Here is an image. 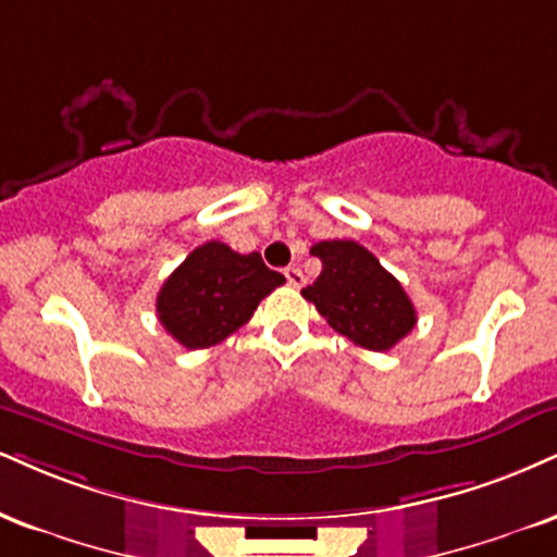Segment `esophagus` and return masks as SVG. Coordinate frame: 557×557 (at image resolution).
Instances as JSON below:
<instances>
[{"label": "esophagus", "mask_w": 557, "mask_h": 557, "mask_svg": "<svg viewBox=\"0 0 557 557\" xmlns=\"http://www.w3.org/2000/svg\"><path fill=\"white\" fill-rule=\"evenodd\" d=\"M285 277H287V283H290L293 287H300V285L306 283L304 272H300L298 267H287V270H285Z\"/></svg>", "instance_id": "esophagus-1"}]
</instances>
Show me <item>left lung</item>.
I'll list each match as a JSON object with an SVG mask.
<instances>
[{"label": "left lung", "instance_id": "obj_1", "mask_svg": "<svg viewBox=\"0 0 557 557\" xmlns=\"http://www.w3.org/2000/svg\"><path fill=\"white\" fill-rule=\"evenodd\" d=\"M311 253L321 259V274L300 293L334 332L373 352L392 350L412 332L418 313L410 296L366 246L321 240Z\"/></svg>", "mask_w": 557, "mask_h": 557}]
</instances>
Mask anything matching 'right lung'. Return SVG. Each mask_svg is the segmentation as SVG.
<instances>
[{
	"label": "right lung",
	"instance_id": "1",
	"mask_svg": "<svg viewBox=\"0 0 557 557\" xmlns=\"http://www.w3.org/2000/svg\"><path fill=\"white\" fill-rule=\"evenodd\" d=\"M285 283L257 251L238 253L207 240L173 270L158 293V319L176 343L205 350L253 317L259 300Z\"/></svg>",
	"mask_w": 557,
	"mask_h": 557
}]
</instances>
